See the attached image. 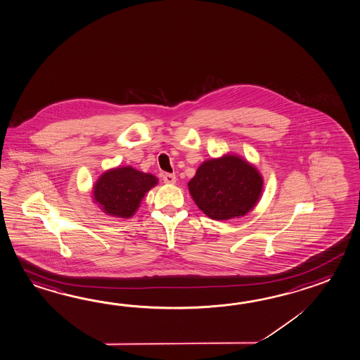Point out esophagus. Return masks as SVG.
<instances>
[{
  "label": "esophagus",
  "mask_w": 360,
  "mask_h": 360,
  "mask_svg": "<svg viewBox=\"0 0 360 360\" xmlns=\"http://www.w3.org/2000/svg\"><path fill=\"white\" fill-rule=\"evenodd\" d=\"M162 181H164V184H174L176 182V178L174 174H164L162 176Z\"/></svg>",
  "instance_id": "esophagus-1"
}]
</instances>
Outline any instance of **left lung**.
<instances>
[{
  "label": "left lung",
  "instance_id": "8db88e82",
  "mask_svg": "<svg viewBox=\"0 0 360 360\" xmlns=\"http://www.w3.org/2000/svg\"><path fill=\"white\" fill-rule=\"evenodd\" d=\"M262 190L264 176L258 169L233 153L204 161L188 182L195 204L216 221L245 216L256 207Z\"/></svg>",
  "mask_w": 360,
  "mask_h": 360
}]
</instances>
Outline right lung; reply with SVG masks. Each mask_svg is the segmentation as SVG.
I'll list each match as a JSON object with an SVG mask.
<instances>
[{"instance_id": "1", "label": "right lung", "mask_w": 360, "mask_h": 360, "mask_svg": "<svg viewBox=\"0 0 360 360\" xmlns=\"http://www.w3.org/2000/svg\"><path fill=\"white\" fill-rule=\"evenodd\" d=\"M159 184L153 174L131 167L108 169L93 186V200L103 213L117 218L134 216L146 193Z\"/></svg>"}]
</instances>
